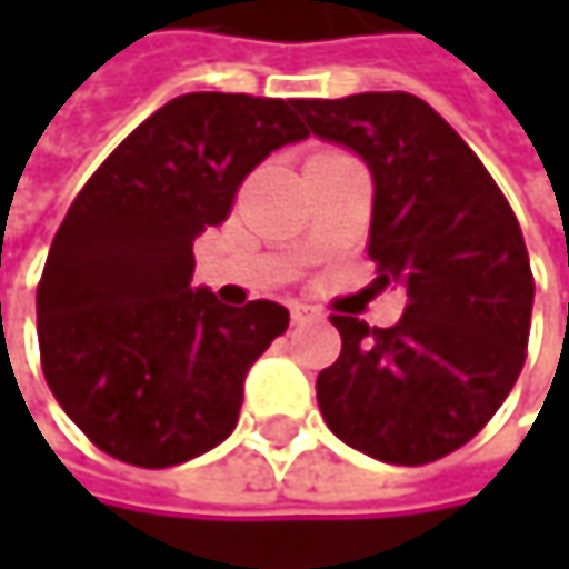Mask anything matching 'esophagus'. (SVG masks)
Instances as JSON below:
<instances>
[{"instance_id": "obj_1", "label": "esophagus", "mask_w": 569, "mask_h": 569, "mask_svg": "<svg viewBox=\"0 0 569 569\" xmlns=\"http://www.w3.org/2000/svg\"><path fill=\"white\" fill-rule=\"evenodd\" d=\"M289 316H292V322H312V319H319L322 312H319L316 306H309V302H292V306H289Z\"/></svg>"}]
</instances>
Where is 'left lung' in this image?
<instances>
[{
    "mask_svg": "<svg viewBox=\"0 0 569 569\" xmlns=\"http://www.w3.org/2000/svg\"><path fill=\"white\" fill-rule=\"evenodd\" d=\"M322 141L372 171L369 257L408 292L396 326L329 316L339 359L316 398L336 438L418 468L468 445L513 389L530 336L533 273L520 223L461 134L408 91L299 98Z\"/></svg>",
    "mask_w": 569,
    "mask_h": 569,
    "instance_id": "obj_1",
    "label": "left lung"
}]
</instances>
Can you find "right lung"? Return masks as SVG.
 <instances>
[{
    "mask_svg": "<svg viewBox=\"0 0 569 569\" xmlns=\"http://www.w3.org/2000/svg\"><path fill=\"white\" fill-rule=\"evenodd\" d=\"M306 134L283 98L180 94L71 200L36 292L39 352L58 405L104 455L173 468L237 428L243 379L289 312L190 289L193 240L230 217L247 173Z\"/></svg>",
    "mask_w": 569,
    "mask_h": 569,
    "instance_id": "add662e5",
    "label": "right lung"
}]
</instances>
